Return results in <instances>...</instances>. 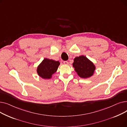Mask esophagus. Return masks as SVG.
<instances>
[{
  "label": "esophagus",
  "instance_id": "1",
  "mask_svg": "<svg viewBox=\"0 0 127 127\" xmlns=\"http://www.w3.org/2000/svg\"><path fill=\"white\" fill-rule=\"evenodd\" d=\"M63 63H64V64H65V65H68V61H64V62H63Z\"/></svg>",
  "mask_w": 127,
  "mask_h": 127
}]
</instances>
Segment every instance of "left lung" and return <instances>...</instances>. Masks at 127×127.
<instances>
[{
	"label": "left lung",
	"instance_id": "obj_1",
	"mask_svg": "<svg viewBox=\"0 0 127 127\" xmlns=\"http://www.w3.org/2000/svg\"><path fill=\"white\" fill-rule=\"evenodd\" d=\"M72 65L79 76L82 78L91 77L95 70L94 64L84 56L76 57Z\"/></svg>",
	"mask_w": 127,
	"mask_h": 127
}]
</instances>
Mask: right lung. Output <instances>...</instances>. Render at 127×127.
I'll use <instances>...</instances> for the list:
<instances>
[{
  "label": "right lung",
  "instance_id": "1",
  "mask_svg": "<svg viewBox=\"0 0 127 127\" xmlns=\"http://www.w3.org/2000/svg\"><path fill=\"white\" fill-rule=\"evenodd\" d=\"M60 64L59 61L45 58L38 66L37 74L43 79H50L57 70Z\"/></svg>",
  "mask_w": 127,
  "mask_h": 127
}]
</instances>
